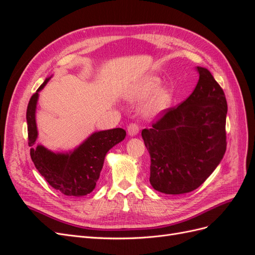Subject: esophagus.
Here are the masks:
<instances>
[{
    "instance_id": "obj_1",
    "label": "esophagus",
    "mask_w": 255,
    "mask_h": 255,
    "mask_svg": "<svg viewBox=\"0 0 255 255\" xmlns=\"http://www.w3.org/2000/svg\"><path fill=\"white\" fill-rule=\"evenodd\" d=\"M139 132V127H138L136 123H130V125L128 127V134L129 136H136Z\"/></svg>"
}]
</instances>
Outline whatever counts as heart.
Wrapping results in <instances>:
<instances>
[{"mask_svg": "<svg viewBox=\"0 0 255 255\" xmlns=\"http://www.w3.org/2000/svg\"><path fill=\"white\" fill-rule=\"evenodd\" d=\"M161 80L157 75H144L126 90L125 95L129 99L144 100L141 106V112L146 117H155L168 109L171 103V92L165 87H160Z\"/></svg>", "mask_w": 255, "mask_h": 255, "instance_id": "heart-1", "label": "heart"}]
</instances>
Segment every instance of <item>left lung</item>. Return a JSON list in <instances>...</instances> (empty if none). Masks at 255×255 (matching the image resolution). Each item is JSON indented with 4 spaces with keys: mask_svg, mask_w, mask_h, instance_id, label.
I'll use <instances>...</instances> for the list:
<instances>
[{
    "mask_svg": "<svg viewBox=\"0 0 255 255\" xmlns=\"http://www.w3.org/2000/svg\"><path fill=\"white\" fill-rule=\"evenodd\" d=\"M197 71L199 81L192 94L141 132L151 157L150 183L163 194L197 189L226 153L225 92L206 68L197 67Z\"/></svg>",
    "mask_w": 255,
    "mask_h": 255,
    "instance_id": "obj_1",
    "label": "left lung"
}]
</instances>
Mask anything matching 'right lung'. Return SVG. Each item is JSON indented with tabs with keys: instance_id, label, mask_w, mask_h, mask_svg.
<instances>
[{
	"instance_id": "1",
	"label": "right lung",
	"mask_w": 255,
	"mask_h": 255,
	"mask_svg": "<svg viewBox=\"0 0 255 255\" xmlns=\"http://www.w3.org/2000/svg\"><path fill=\"white\" fill-rule=\"evenodd\" d=\"M52 75L30 98L27 111V133L30 157L39 173L51 186L69 197L86 196L96 188L107 152L126 138L123 128L99 130L88 136L80 145L67 152H53L42 144H37L38 129L36 110L39 92Z\"/></svg>"
}]
</instances>
